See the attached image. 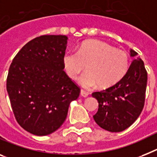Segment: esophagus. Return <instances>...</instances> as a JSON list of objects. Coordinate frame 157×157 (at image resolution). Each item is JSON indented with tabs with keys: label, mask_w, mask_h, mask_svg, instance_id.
<instances>
[{
	"label": "esophagus",
	"mask_w": 157,
	"mask_h": 157,
	"mask_svg": "<svg viewBox=\"0 0 157 157\" xmlns=\"http://www.w3.org/2000/svg\"><path fill=\"white\" fill-rule=\"evenodd\" d=\"M81 95L82 96V97H88V96H89V92H87V91L84 90V89H81Z\"/></svg>",
	"instance_id": "1"
}]
</instances>
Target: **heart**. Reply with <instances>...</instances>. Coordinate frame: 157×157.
<instances>
[{"instance_id": "obj_1", "label": "heart", "mask_w": 157, "mask_h": 157, "mask_svg": "<svg viewBox=\"0 0 157 157\" xmlns=\"http://www.w3.org/2000/svg\"><path fill=\"white\" fill-rule=\"evenodd\" d=\"M64 69L72 80L85 69L88 72L80 78L85 88L98 85L107 89L119 82L129 66V57L123 50L116 49L109 44L97 40L84 42L77 52H67L63 59Z\"/></svg>"}]
</instances>
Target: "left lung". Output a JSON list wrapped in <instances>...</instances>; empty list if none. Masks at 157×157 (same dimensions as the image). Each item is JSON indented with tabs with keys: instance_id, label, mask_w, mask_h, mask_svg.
<instances>
[{
	"instance_id": "1",
	"label": "left lung",
	"mask_w": 157,
	"mask_h": 157,
	"mask_svg": "<svg viewBox=\"0 0 157 157\" xmlns=\"http://www.w3.org/2000/svg\"><path fill=\"white\" fill-rule=\"evenodd\" d=\"M131 56L137 52L130 49ZM148 73L144 61L136 57L125 76L113 86L94 92L99 103L93 119L99 126L112 132L124 131L132 124L143 110Z\"/></svg>"
}]
</instances>
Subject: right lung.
Here are the masks:
<instances>
[{"mask_svg":"<svg viewBox=\"0 0 157 157\" xmlns=\"http://www.w3.org/2000/svg\"><path fill=\"white\" fill-rule=\"evenodd\" d=\"M68 37L43 35L28 42L10 64L6 89L17 123L46 136L62 125L81 89L64 71Z\"/></svg>","mask_w":157,"mask_h":157,"instance_id":"add662e5","label":"right lung"}]
</instances>
